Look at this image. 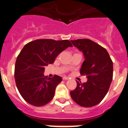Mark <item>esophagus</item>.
<instances>
[{
  "mask_svg": "<svg viewBox=\"0 0 128 128\" xmlns=\"http://www.w3.org/2000/svg\"><path fill=\"white\" fill-rule=\"evenodd\" d=\"M69 79V78L67 76H64L63 77V80H67Z\"/></svg>",
  "mask_w": 128,
  "mask_h": 128,
  "instance_id": "esophagus-1",
  "label": "esophagus"
}]
</instances>
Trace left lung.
<instances>
[{
    "instance_id": "obj_1",
    "label": "left lung",
    "mask_w": 128,
    "mask_h": 128,
    "mask_svg": "<svg viewBox=\"0 0 128 128\" xmlns=\"http://www.w3.org/2000/svg\"><path fill=\"white\" fill-rule=\"evenodd\" d=\"M84 57L80 69L87 82L76 81V88L70 92L75 103L83 107H92L100 103L110 88L112 80L113 64L107 50L89 39L71 40Z\"/></svg>"
}]
</instances>
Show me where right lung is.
<instances>
[{
	"instance_id": "right-lung-1",
	"label": "right lung",
	"mask_w": 128,
	"mask_h": 128,
	"mask_svg": "<svg viewBox=\"0 0 128 128\" xmlns=\"http://www.w3.org/2000/svg\"><path fill=\"white\" fill-rule=\"evenodd\" d=\"M72 45L69 40L39 39L28 43L17 56L15 66L16 85L29 104L42 106L53 99L62 78L45 76V67L54 64L56 56Z\"/></svg>"
}]
</instances>
